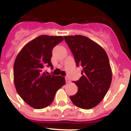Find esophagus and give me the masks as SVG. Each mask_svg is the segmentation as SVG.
I'll return each instance as SVG.
<instances>
[{"mask_svg":"<svg viewBox=\"0 0 131 131\" xmlns=\"http://www.w3.org/2000/svg\"><path fill=\"white\" fill-rule=\"evenodd\" d=\"M66 82L67 83H70V80H69V79L68 78V77H66Z\"/></svg>","mask_w":131,"mask_h":131,"instance_id":"1","label":"esophagus"}]
</instances>
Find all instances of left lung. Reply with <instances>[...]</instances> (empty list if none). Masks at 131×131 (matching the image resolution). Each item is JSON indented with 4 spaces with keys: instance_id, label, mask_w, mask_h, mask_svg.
Here are the masks:
<instances>
[{
    "instance_id": "obj_1",
    "label": "left lung",
    "mask_w": 131,
    "mask_h": 131,
    "mask_svg": "<svg viewBox=\"0 0 131 131\" xmlns=\"http://www.w3.org/2000/svg\"><path fill=\"white\" fill-rule=\"evenodd\" d=\"M63 37L73 54L77 66L83 68L81 78L73 82L78 91L69 98L80 108H93L104 98L112 83L108 56L102 47L86 37L77 35Z\"/></svg>"
}]
</instances>
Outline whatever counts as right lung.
<instances>
[{"instance_id": "right-lung-1", "label": "right lung", "mask_w": 131, "mask_h": 131, "mask_svg": "<svg viewBox=\"0 0 131 131\" xmlns=\"http://www.w3.org/2000/svg\"><path fill=\"white\" fill-rule=\"evenodd\" d=\"M63 40L62 36L40 35L21 50L14 64V81L18 94L29 106L42 109L52 104L56 92L66 84L63 77L48 75L44 67H51L52 52Z\"/></svg>"}]
</instances>
